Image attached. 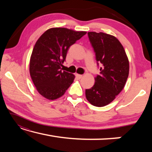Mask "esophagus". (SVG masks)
I'll use <instances>...</instances> for the list:
<instances>
[{
  "instance_id": "esophagus-1",
  "label": "esophagus",
  "mask_w": 152,
  "mask_h": 152,
  "mask_svg": "<svg viewBox=\"0 0 152 152\" xmlns=\"http://www.w3.org/2000/svg\"><path fill=\"white\" fill-rule=\"evenodd\" d=\"M76 76L77 77V78H79V79H80L82 77V75H81V74H76Z\"/></svg>"
}]
</instances>
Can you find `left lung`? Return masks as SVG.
Listing matches in <instances>:
<instances>
[{"label":"left lung","mask_w":152,"mask_h":152,"mask_svg":"<svg viewBox=\"0 0 152 152\" xmlns=\"http://www.w3.org/2000/svg\"><path fill=\"white\" fill-rule=\"evenodd\" d=\"M96 53V61L102 64L94 86L86 90L88 101L101 107L110 103L124 88L129 72V62L124 48L115 36L100 32H88Z\"/></svg>","instance_id":"left-lung-1"}]
</instances>
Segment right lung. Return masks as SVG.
<instances>
[{
	"label": "right lung",
	"mask_w": 152,
	"mask_h": 152,
	"mask_svg": "<svg viewBox=\"0 0 152 152\" xmlns=\"http://www.w3.org/2000/svg\"><path fill=\"white\" fill-rule=\"evenodd\" d=\"M86 33L64 27L50 28L40 36L29 61L31 78L37 92L48 100L62 96L75 76L62 72L69 48Z\"/></svg>",
	"instance_id": "obj_1"
}]
</instances>
